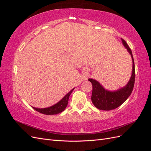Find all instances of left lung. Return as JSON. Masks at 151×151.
Here are the masks:
<instances>
[{
  "label": "left lung",
  "instance_id": "left-lung-1",
  "mask_svg": "<svg viewBox=\"0 0 151 151\" xmlns=\"http://www.w3.org/2000/svg\"><path fill=\"white\" fill-rule=\"evenodd\" d=\"M122 41L123 45H124L125 47L127 49L128 52L131 55L132 62H133L132 74L128 84L124 88L116 91L111 92V91H108L104 89L103 87L96 80L93 79H88V81H89L93 85L91 101H92L96 108L101 109V110L109 111L119 107L130 96L134 89L135 78L134 57L133 55H132V50L129 48L127 42L122 38Z\"/></svg>",
  "mask_w": 151,
  "mask_h": 151
}]
</instances>
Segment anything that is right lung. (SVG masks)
Returning <instances> with one entry per match:
<instances>
[{"label":"right lung","mask_w":151,"mask_h":151,"mask_svg":"<svg viewBox=\"0 0 151 151\" xmlns=\"http://www.w3.org/2000/svg\"><path fill=\"white\" fill-rule=\"evenodd\" d=\"M74 89H72L69 93H67L65 96L62 99V100H60V101L58 102L57 104L53 105L52 106H50L46 108H36L34 107H33V108L35 109L36 111H37L42 114H45V115H56V114L60 113L64 110L65 108L67 107L68 98H69L70 95Z\"/></svg>","instance_id":"1"}]
</instances>
